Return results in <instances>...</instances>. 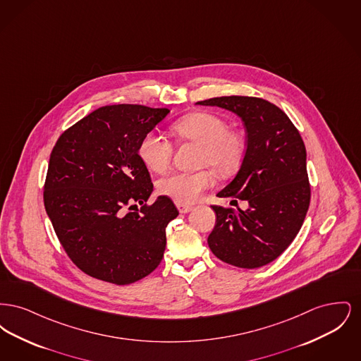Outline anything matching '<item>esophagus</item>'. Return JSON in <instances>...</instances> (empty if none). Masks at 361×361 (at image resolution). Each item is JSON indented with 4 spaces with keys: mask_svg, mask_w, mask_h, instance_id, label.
<instances>
[{
    "mask_svg": "<svg viewBox=\"0 0 361 361\" xmlns=\"http://www.w3.org/2000/svg\"><path fill=\"white\" fill-rule=\"evenodd\" d=\"M176 206H177L178 211H180L181 214H188V212H190V211L193 209V207L188 206V204H180V203H177Z\"/></svg>",
    "mask_w": 361,
    "mask_h": 361,
    "instance_id": "34e87169",
    "label": "esophagus"
}]
</instances>
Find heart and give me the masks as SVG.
Segmentation results:
<instances>
[{
  "label": "heart",
  "instance_id": "obj_1",
  "mask_svg": "<svg viewBox=\"0 0 361 361\" xmlns=\"http://www.w3.org/2000/svg\"><path fill=\"white\" fill-rule=\"evenodd\" d=\"M177 137L202 145L200 165H208L222 176H230L240 169L246 154V140L238 133L228 131L224 118L211 112H195L173 124ZM172 143L161 134L150 131L142 137L139 157L153 172H165L172 161ZM215 184L211 171L173 172L158 183L161 195L180 204L196 203L204 190Z\"/></svg>",
  "mask_w": 361,
  "mask_h": 361
}]
</instances>
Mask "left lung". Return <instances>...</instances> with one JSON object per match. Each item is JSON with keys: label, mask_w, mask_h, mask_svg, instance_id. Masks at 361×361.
Listing matches in <instances>:
<instances>
[{"label": "left lung", "mask_w": 361, "mask_h": 361, "mask_svg": "<svg viewBox=\"0 0 361 361\" xmlns=\"http://www.w3.org/2000/svg\"><path fill=\"white\" fill-rule=\"evenodd\" d=\"M196 104L235 114L247 135L240 171L216 196L246 200L249 207L234 212L211 206L216 221L208 246L230 265L264 267L290 246L309 209L303 139L279 106L262 99L224 96Z\"/></svg>", "instance_id": "obj_1"}]
</instances>
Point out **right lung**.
Segmentation results:
<instances>
[{
	"label": "right lung",
	"mask_w": 361,
	"mask_h": 361,
	"mask_svg": "<svg viewBox=\"0 0 361 361\" xmlns=\"http://www.w3.org/2000/svg\"><path fill=\"white\" fill-rule=\"evenodd\" d=\"M168 114L166 108L106 105L56 140L44 207L68 256L86 275L131 284L152 274L164 257L165 228L178 211L166 196L145 204L153 183L139 145Z\"/></svg>",
	"instance_id": "1"
}]
</instances>
